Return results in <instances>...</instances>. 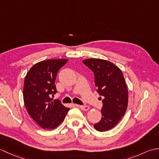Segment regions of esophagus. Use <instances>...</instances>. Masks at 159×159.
<instances>
[{
  "label": "esophagus",
  "mask_w": 159,
  "mask_h": 159,
  "mask_svg": "<svg viewBox=\"0 0 159 159\" xmlns=\"http://www.w3.org/2000/svg\"><path fill=\"white\" fill-rule=\"evenodd\" d=\"M79 107L83 111H88L89 109V107L87 105H79Z\"/></svg>",
  "instance_id": "esophagus-1"
}]
</instances>
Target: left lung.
<instances>
[{
  "label": "left lung",
  "instance_id": "obj_1",
  "mask_svg": "<svg viewBox=\"0 0 159 159\" xmlns=\"http://www.w3.org/2000/svg\"><path fill=\"white\" fill-rule=\"evenodd\" d=\"M83 63L93 72L96 91L103 97L102 116L93 126L100 132L109 130L116 126L127 109L128 93L124 75L119 67L107 60L87 59Z\"/></svg>",
  "mask_w": 159,
  "mask_h": 159
}]
</instances>
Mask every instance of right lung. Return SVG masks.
<instances>
[{"instance_id":"add662e5","label":"right lung","mask_w":159,"mask_h":159,"mask_svg":"<svg viewBox=\"0 0 159 159\" xmlns=\"http://www.w3.org/2000/svg\"><path fill=\"white\" fill-rule=\"evenodd\" d=\"M67 59H48L35 64L26 74L23 97L27 112L43 129L57 127L70 110L59 100L52 102L57 92L55 85L57 72Z\"/></svg>"}]
</instances>
